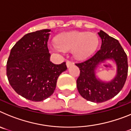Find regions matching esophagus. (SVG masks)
<instances>
[{
    "label": "esophagus",
    "instance_id": "1",
    "mask_svg": "<svg viewBox=\"0 0 131 131\" xmlns=\"http://www.w3.org/2000/svg\"><path fill=\"white\" fill-rule=\"evenodd\" d=\"M71 65H72V63H71L70 62H66V66L68 67V68H69V67L71 66Z\"/></svg>",
    "mask_w": 131,
    "mask_h": 131
}]
</instances>
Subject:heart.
Segmentation results:
<instances>
[{
	"label": "heart",
	"mask_w": 131,
	"mask_h": 131,
	"mask_svg": "<svg viewBox=\"0 0 131 131\" xmlns=\"http://www.w3.org/2000/svg\"><path fill=\"white\" fill-rule=\"evenodd\" d=\"M98 45V38L93 33L70 31L58 38L57 44L52 49L57 52L72 50V54L77 59H83L91 56Z\"/></svg>",
	"instance_id": "heart-1"
}]
</instances>
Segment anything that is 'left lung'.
Wrapping results in <instances>:
<instances>
[{"mask_svg": "<svg viewBox=\"0 0 131 131\" xmlns=\"http://www.w3.org/2000/svg\"><path fill=\"white\" fill-rule=\"evenodd\" d=\"M102 39L100 49L89 60L76 63L80 69L77 88L83 98L96 103H101L116 96L125 83L128 73L127 56L117 39L100 30L98 33ZM108 61L116 66V75L110 81L105 82L96 76L100 64Z\"/></svg>", "mask_w": 131, "mask_h": 131, "instance_id": "8db88e82", "label": "left lung"}]
</instances>
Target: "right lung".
Returning <instances> with one entry per match:
<instances>
[{
    "instance_id": "1",
    "label": "right lung",
    "mask_w": 131,
    "mask_h": 131,
    "mask_svg": "<svg viewBox=\"0 0 131 131\" xmlns=\"http://www.w3.org/2000/svg\"><path fill=\"white\" fill-rule=\"evenodd\" d=\"M50 29L25 35L15 44L7 61L8 81L18 94L40 102L55 91L60 75L67 69L66 62L54 64L50 60L48 40Z\"/></svg>"
}]
</instances>
